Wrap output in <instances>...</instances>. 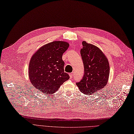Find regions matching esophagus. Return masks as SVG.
<instances>
[{"label": "esophagus", "instance_id": "34e87169", "mask_svg": "<svg viewBox=\"0 0 134 134\" xmlns=\"http://www.w3.org/2000/svg\"><path fill=\"white\" fill-rule=\"evenodd\" d=\"M73 74L72 73H70V79H72V78H73Z\"/></svg>", "mask_w": 134, "mask_h": 134}]
</instances>
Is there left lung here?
<instances>
[{
    "label": "left lung",
    "mask_w": 134,
    "mask_h": 134,
    "mask_svg": "<svg viewBox=\"0 0 134 134\" xmlns=\"http://www.w3.org/2000/svg\"><path fill=\"white\" fill-rule=\"evenodd\" d=\"M81 55L84 66V75L76 83L84 94H91L105 87L110 74L108 59L102 51L96 46L82 42Z\"/></svg>",
    "instance_id": "left-lung-1"
}]
</instances>
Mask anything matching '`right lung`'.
Segmentation results:
<instances>
[{"label": "right lung", "mask_w": 134, "mask_h": 134, "mask_svg": "<svg viewBox=\"0 0 134 134\" xmlns=\"http://www.w3.org/2000/svg\"><path fill=\"white\" fill-rule=\"evenodd\" d=\"M68 43L54 41L41 47L30 60L28 73L30 82L42 92L52 94L70 79L64 71L63 53Z\"/></svg>", "instance_id": "obj_1"}]
</instances>
